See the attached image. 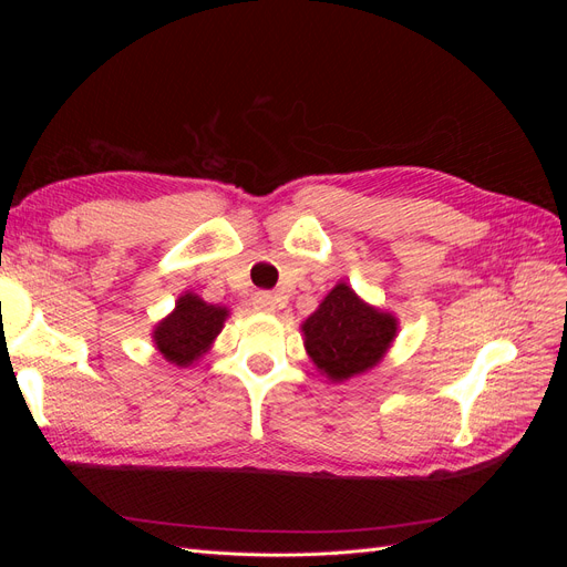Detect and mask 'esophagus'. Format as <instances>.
<instances>
[{"label":"esophagus","instance_id":"34e87169","mask_svg":"<svg viewBox=\"0 0 567 567\" xmlns=\"http://www.w3.org/2000/svg\"><path fill=\"white\" fill-rule=\"evenodd\" d=\"M252 307L260 312H277L279 298L269 293V290H260V293H255V298H252Z\"/></svg>","mask_w":567,"mask_h":567}]
</instances>
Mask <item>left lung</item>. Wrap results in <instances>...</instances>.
<instances>
[{
    "instance_id": "1",
    "label": "left lung",
    "mask_w": 567,
    "mask_h": 567,
    "mask_svg": "<svg viewBox=\"0 0 567 567\" xmlns=\"http://www.w3.org/2000/svg\"><path fill=\"white\" fill-rule=\"evenodd\" d=\"M302 333L315 367L338 383L381 362L398 336V319L367 305L348 284H338L302 321Z\"/></svg>"
}]
</instances>
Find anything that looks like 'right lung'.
<instances>
[{
	"instance_id": "add662e5",
	"label": "right lung",
	"mask_w": 567,
	"mask_h": 567,
	"mask_svg": "<svg viewBox=\"0 0 567 567\" xmlns=\"http://www.w3.org/2000/svg\"><path fill=\"white\" fill-rule=\"evenodd\" d=\"M227 317V307L205 302L196 293H184L175 310L153 329V342L169 364L192 367L210 350Z\"/></svg>"
}]
</instances>
